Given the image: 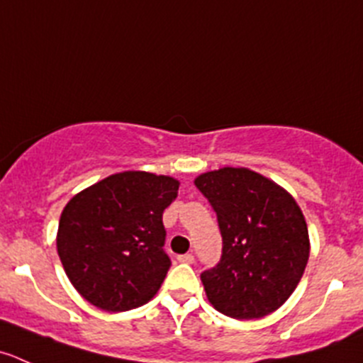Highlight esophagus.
Here are the masks:
<instances>
[{"mask_svg":"<svg viewBox=\"0 0 363 363\" xmlns=\"http://www.w3.org/2000/svg\"><path fill=\"white\" fill-rule=\"evenodd\" d=\"M177 260L184 264H193L195 262V255H193V253H184V255H179Z\"/></svg>","mask_w":363,"mask_h":363,"instance_id":"34e87169","label":"esophagus"}]
</instances>
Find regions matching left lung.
I'll return each mask as SVG.
<instances>
[{
  "label": "left lung",
  "instance_id": "1",
  "mask_svg": "<svg viewBox=\"0 0 363 363\" xmlns=\"http://www.w3.org/2000/svg\"><path fill=\"white\" fill-rule=\"evenodd\" d=\"M220 227L221 257L200 273L207 300L234 319L275 312L293 294L308 260V230L296 200L248 168L195 179Z\"/></svg>",
  "mask_w": 363,
  "mask_h": 363
}]
</instances>
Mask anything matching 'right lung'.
<instances>
[{"instance_id":"right-lung-1","label":"right lung","mask_w":363,"mask_h":363,"mask_svg":"<svg viewBox=\"0 0 363 363\" xmlns=\"http://www.w3.org/2000/svg\"><path fill=\"white\" fill-rule=\"evenodd\" d=\"M179 181L122 172L70 199L58 223L56 248L70 284L106 312L142 307L172 266L164 252L163 211Z\"/></svg>"}]
</instances>
